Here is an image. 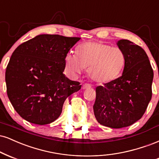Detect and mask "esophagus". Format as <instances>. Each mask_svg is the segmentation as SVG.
<instances>
[{"label": "esophagus", "mask_w": 159, "mask_h": 159, "mask_svg": "<svg viewBox=\"0 0 159 159\" xmlns=\"http://www.w3.org/2000/svg\"><path fill=\"white\" fill-rule=\"evenodd\" d=\"M91 85H89V84H84V85H83V89H89V88H91Z\"/></svg>", "instance_id": "34e87169"}]
</instances>
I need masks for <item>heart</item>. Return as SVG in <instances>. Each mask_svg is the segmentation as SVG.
Here are the masks:
<instances>
[{"label":"heart","mask_w":159,"mask_h":159,"mask_svg":"<svg viewBox=\"0 0 159 159\" xmlns=\"http://www.w3.org/2000/svg\"><path fill=\"white\" fill-rule=\"evenodd\" d=\"M76 56H65L67 68L74 74H80L83 69L87 70L89 78L99 84H107L117 79L126 63L125 53L120 48L99 42L77 47Z\"/></svg>","instance_id":"1"}]
</instances>
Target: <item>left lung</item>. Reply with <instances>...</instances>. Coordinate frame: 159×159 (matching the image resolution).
<instances>
[{
  "instance_id": "1",
  "label": "left lung",
  "mask_w": 159,
  "mask_h": 159,
  "mask_svg": "<svg viewBox=\"0 0 159 159\" xmlns=\"http://www.w3.org/2000/svg\"><path fill=\"white\" fill-rule=\"evenodd\" d=\"M117 45L124 52L122 75L111 83L96 88L93 106L97 120L102 126L120 129L142 117L152 98L153 70L146 52L126 39Z\"/></svg>"
}]
</instances>
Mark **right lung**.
I'll return each instance as SVG.
<instances>
[{"label": "right lung", "mask_w": 159, "mask_h": 159, "mask_svg": "<svg viewBox=\"0 0 159 159\" xmlns=\"http://www.w3.org/2000/svg\"><path fill=\"white\" fill-rule=\"evenodd\" d=\"M80 39L42 34L14 50L6 70L7 91L24 120L39 125L53 122L61 115L65 100L81 89L79 82L63 74L65 56Z\"/></svg>", "instance_id": "right-lung-1"}]
</instances>
